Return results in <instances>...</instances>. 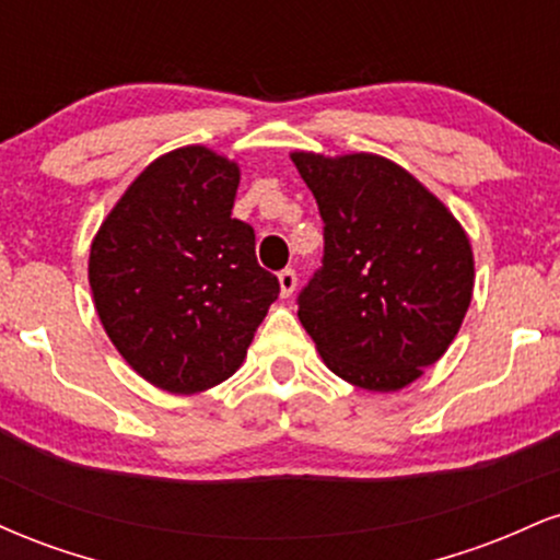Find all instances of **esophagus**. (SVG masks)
<instances>
[{"label":"esophagus","mask_w":560,"mask_h":560,"mask_svg":"<svg viewBox=\"0 0 560 560\" xmlns=\"http://www.w3.org/2000/svg\"><path fill=\"white\" fill-rule=\"evenodd\" d=\"M279 287H281V298H289V294L298 289V271H294V268H284V271H279Z\"/></svg>","instance_id":"obj_1"}]
</instances>
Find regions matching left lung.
I'll return each instance as SVG.
<instances>
[{
	"mask_svg": "<svg viewBox=\"0 0 560 560\" xmlns=\"http://www.w3.org/2000/svg\"><path fill=\"white\" fill-rule=\"evenodd\" d=\"M324 221L318 271L298 316L355 387L392 392L445 355L471 302L474 255L445 205L376 155L294 152Z\"/></svg>",
	"mask_w": 560,
	"mask_h": 560,
	"instance_id": "left-lung-1",
	"label": "left lung"
}]
</instances>
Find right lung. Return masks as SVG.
<instances>
[{
  "label": "right lung",
  "mask_w": 560,
  "mask_h": 560,
  "mask_svg": "<svg viewBox=\"0 0 560 560\" xmlns=\"http://www.w3.org/2000/svg\"><path fill=\"white\" fill-rule=\"evenodd\" d=\"M236 186L226 158L168 152L128 186L89 255L107 337L139 376L176 395L234 374L279 298L253 226L231 218Z\"/></svg>",
  "instance_id": "obj_1"
}]
</instances>
